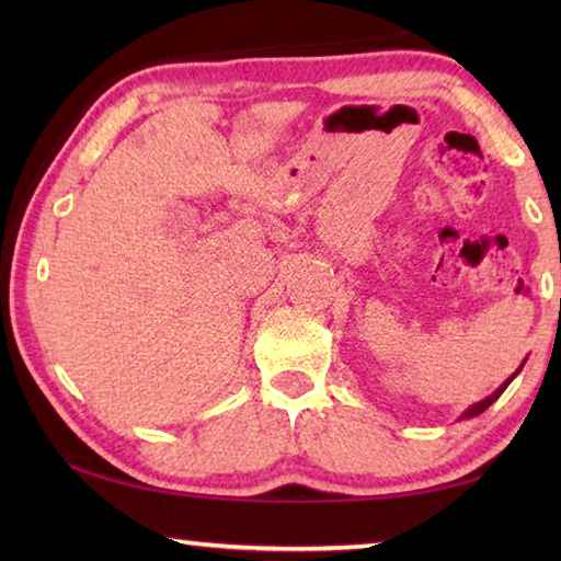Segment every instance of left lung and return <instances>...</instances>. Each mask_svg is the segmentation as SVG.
<instances>
[{
    "label": "left lung",
    "instance_id": "left-lung-1",
    "mask_svg": "<svg viewBox=\"0 0 561 561\" xmlns=\"http://www.w3.org/2000/svg\"><path fill=\"white\" fill-rule=\"evenodd\" d=\"M522 366H525V360H522ZM522 366L517 368V371H515V374H512V376L507 378V381H505V383H502V386L497 388V391H495V393H490L488 398H482V401H478V403H472V405L468 408V411H465V413L460 415V421H462V417H474V415H480L482 411H488V408H490L492 403H495V401H497V398H500L502 393H505V388H507V386L512 383V378H515V376H517V374L522 371Z\"/></svg>",
    "mask_w": 561,
    "mask_h": 561
}]
</instances>
